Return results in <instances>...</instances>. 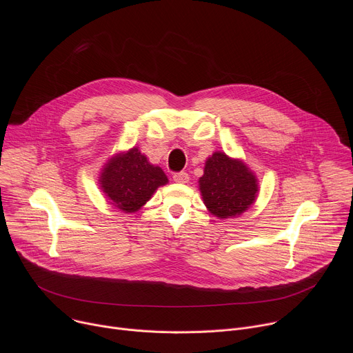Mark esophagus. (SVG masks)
<instances>
[{"label": "esophagus", "mask_w": 353, "mask_h": 353, "mask_svg": "<svg viewBox=\"0 0 353 353\" xmlns=\"http://www.w3.org/2000/svg\"><path fill=\"white\" fill-rule=\"evenodd\" d=\"M188 174L185 173V172H179V173H174L173 174V180L176 181V183H181V184H184V183H188Z\"/></svg>", "instance_id": "esophagus-1"}]
</instances>
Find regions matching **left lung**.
Listing matches in <instances>:
<instances>
[{
  "label": "left lung",
  "instance_id": "left-lung-1",
  "mask_svg": "<svg viewBox=\"0 0 353 353\" xmlns=\"http://www.w3.org/2000/svg\"><path fill=\"white\" fill-rule=\"evenodd\" d=\"M199 190L212 215L232 218L254 203L259 187L256 176L244 163L215 152L205 163Z\"/></svg>",
  "mask_w": 353,
  "mask_h": 353
}]
</instances>
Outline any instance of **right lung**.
<instances>
[{
    "instance_id": "obj_1",
    "label": "right lung",
    "mask_w": 353,
    "mask_h": 353,
    "mask_svg": "<svg viewBox=\"0 0 353 353\" xmlns=\"http://www.w3.org/2000/svg\"><path fill=\"white\" fill-rule=\"evenodd\" d=\"M168 177L152 166L137 148L113 158L100 176V184L116 208L125 212L138 211Z\"/></svg>"
}]
</instances>
